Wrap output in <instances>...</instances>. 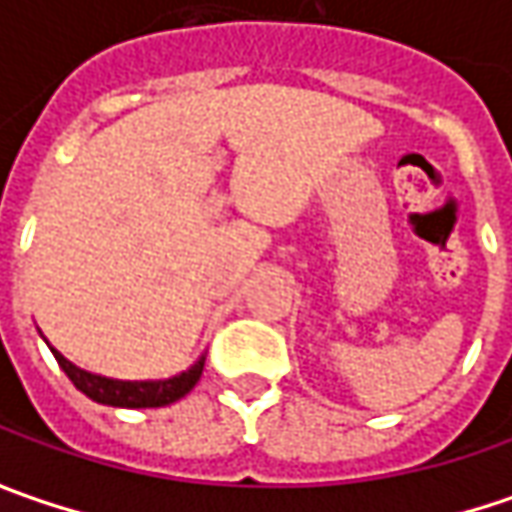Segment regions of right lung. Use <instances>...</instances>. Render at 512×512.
Instances as JSON below:
<instances>
[{
	"instance_id": "right-lung-1",
	"label": "right lung",
	"mask_w": 512,
	"mask_h": 512,
	"mask_svg": "<svg viewBox=\"0 0 512 512\" xmlns=\"http://www.w3.org/2000/svg\"><path fill=\"white\" fill-rule=\"evenodd\" d=\"M45 344H48V339H45ZM48 347L50 353H53V359L65 370V376L73 382L76 390H82L93 402L110 404V407H165V404L179 402L182 396H187L196 387L202 370H205V353H202L187 370L170 376V379L125 382V379H110V376H99V373L82 370L79 364L65 359L53 344H48Z\"/></svg>"
}]
</instances>
